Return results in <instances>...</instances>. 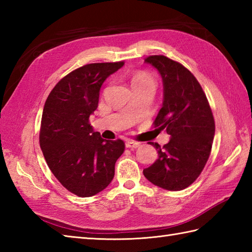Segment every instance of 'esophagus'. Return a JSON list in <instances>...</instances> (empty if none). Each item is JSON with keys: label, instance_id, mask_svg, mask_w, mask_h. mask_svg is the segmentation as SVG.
I'll list each match as a JSON object with an SVG mask.
<instances>
[{"label": "esophagus", "instance_id": "34e87169", "mask_svg": "<svg viewBox=\"0 0 252 252\" xmlns=\"http://www.w3.org/2000/svg\"><path fill=\"white\" fill-rule=\"evenodd\" d=\"M140 146V143L134 142V141H126V148H136Z\"/></svg>", "mask_w": 252, "mask_h": 252}]
</instances>
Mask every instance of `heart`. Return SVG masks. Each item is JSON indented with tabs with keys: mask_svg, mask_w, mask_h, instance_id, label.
I'll return each instance as SVG.
<instances>
[{
	"mask_svg": "<svg viewBox=\"0 0 252 252\" xmlns=\"http://www.w3.org/2000/svg\"><path fill=\"white\" fill-rule=\"evenodd\" d=\"M146 83H154L152 77L146 72H138L134 74L132 78V87L136 84H146Z\"/></svg>",
	"mask_w": 252,
	"mask_h": 252,
	"instance_id": "1",
	"label": "heart"
}]
</instances>
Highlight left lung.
<instances>
[{"instance_id": "8db88e82", "label": "left lung", "mask_w": 252, "mask_h": 252, "mask_svg": "<svg viewBox=\"0 0 252 252\" xmlns=\"http://www.w3.org/2000/svg\"><path fill=\"white\" fill-rule=\"evenodd\" d=\"M161 74L163 103L154 127L171 136L168 144L156 147L158 159L143 170L154 185L182 190L194 183L210 156L216 125L201 85L189 69L163 55L145 58Z\"/></svg>"}]
</instances>
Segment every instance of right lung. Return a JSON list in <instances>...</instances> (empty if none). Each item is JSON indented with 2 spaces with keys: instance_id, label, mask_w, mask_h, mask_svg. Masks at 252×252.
Returning a JSON list of instances; mask_svg holds the SVG:
<instances>
[{
  "instance_id": "add662e5",
  "label": "right lung",
  "mask_w": 252,
  "mask_h": 252,
  "mask_svg": "<svg viewBox=\"0 0 252 252\" xmlns=\"http://www.w3.org/2000/svg\"><path fill=\"white\" fill-rule=\"evenodd\" d=\"M123 65L125 62L80 67L63 77L45 101L39 137L42 153L55 178L79 197L105 189L125 152L122 140H104L89 122L98 106L101 84Z\"/></svg>"
}]
</instances>
